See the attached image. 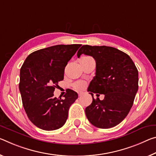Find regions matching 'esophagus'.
I'll return each instance as SVG.
<instances>
[{"label":"esophagus","instance_id":"34e87169","mask_svg":"<svg viewBox=\"0 0 156 156\" xmlns=\"http://www.w3.org/2000/svg\"><path fill=\"white\" fill-rule=\"evenodd\" d=\"M83 94V92H81V91H80V92H78V96H81Z\"/></svg>","mask_w":156,"mask_h":156}]
</instances>
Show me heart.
<instances>
[{
  "mask_svg": "<svg viewBox=\"0 0 156 156\" xmlns=\"http://www.w3.org/2000/svg\"><path fill=\"white\" fill-rule=\"evenodd\" d=\"M73 87L76 89V90H83L85 87V83L83 82V81H78V82L75 83L73 85Z\"/></svg>",
  "mask_w": 156,
  "mask_h": 156,
  "instance_id": "obj_1",
  "label": "heart"
}]
</instances>
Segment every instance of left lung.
<instances>
[{"label": "left lung", "mask_w": 156, "mask_h": 156, "mask_svg": "<svg viewBox=\"0 0 156 156\" xmlns=\"http://www.w3.org/2000/svg\"><path fill=\"white\" fill-rule=\"evenodd\" d=\"M82 54L92 56L96 61V76L87 89L93 101L85 108L86 116L96 127L112 128L131 109L138 90L137 67L129 55L113 47L83 45L78 58ZM93 93L104 94L105 99L94 100Z\"/></svg>", "instance_id": "left-lung-1"}]
</instances>
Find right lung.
I'll return each mask as SVG.
<instances>
[{
  "mask_svg": "<svg viewBox=\"0 0 156 156\" xmlns=\"http://www.w3.org/2000/svg\"><path fill=\"white\" fill-rule=\"evenodd\" d=\"M81 44L56 45L40 49L27 57L20 70L22 103L30 122L45 130L65 124L69 109L78 94L66 90L63 99L54 97L59 81L64 79L65 66Z\"/></svg>",
  "mask_w": 156,
  "mask_h": 156,
  "instance_id": "right-lung-1",
  "label": "right lung"
}]
</instances>
